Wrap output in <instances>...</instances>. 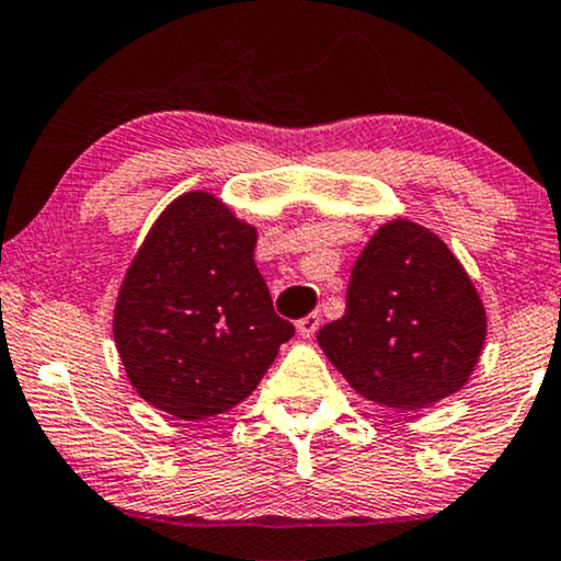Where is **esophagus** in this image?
I'll return each instance as SVG.
<instances>
[{"label":"esophagus","mask_w":561,"mask_h":561,"mask_svg":"<svg viewBox=\"0 0 561 561\" xmlns=\"http://www.w3.org/2000/svg\"><path fill=\"white\" fill-rule=\"evenodd\" d=\"M319 327H321V313H308L306 319L298 321V334L302 336V340H310Z\"/></svg>","instance_id":"esophagus-1"}]
</instances>
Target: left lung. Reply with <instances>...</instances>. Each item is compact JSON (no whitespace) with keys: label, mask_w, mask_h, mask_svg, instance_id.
Instances as JSON below:
<instances>
[{"label":"left lung","mask_w":561,"mask_h":561,"mask_svg":"<svg viewBox=\"0 0 561 561\" xmlns=\"http://www.w3.org/2000/svg\"><path fill=\"white\" fill-rule=\"evenodd\" d=\"M485 327L481 295L447 242L397 216L357 255L345 316L321 329L319 345L357 394L410 413L468 383Z\"/></svg>","instance_id":"obj_1"}]
</instances>
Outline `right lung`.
Here are the masks:
<instances>
[{
  "instance_id": "obj_1",
  "label": "right lung",
  "mask_w": 561,
  "mask_h": 561,
  "mask_svg": "<svg viewBox=\"0 0 561 561\" xmlns=\"http://www.w3.org/2000/svg\"><path fill=\"white\" fill-rule=\"evenodd\" d=\"M253 225L221 198H174L127 266L114 345L140 400L180 421L227 413L253 394L295 327L274 313Z\"/></svg>"
}]
</instances>
